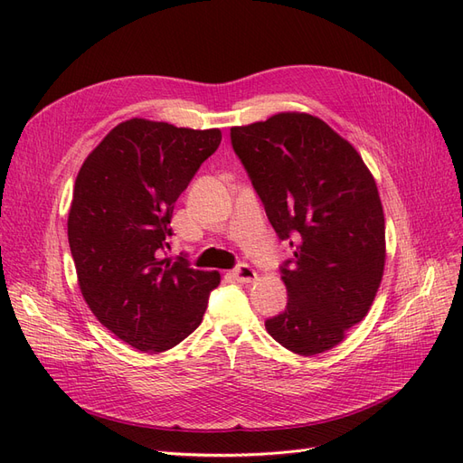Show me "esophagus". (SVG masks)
I'll return each mask as SVG.
<instances>
[{
	"mask_svg": "<svg viewBox=\"0 0 463 463\" xmlns=\"http://www.w3.org/2000/svg\"><path fill=\"white\" fill-rule=\"evenodd\" d=\"M233 278L237 279V282H243V284H249V282H255L257 279V272L250 269L249 264H240L237 269L233 270Z\"/></svg>",
	"mask_w": 463,
	"mask_h": 463,
	"instance_id": "34e87169",
	"label": "esophagus"
}]
</instances>
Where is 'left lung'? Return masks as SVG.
Instances as JSON below:
<instances>
[{"label":"left lung","instance_id":"1","mask_svg":"<svg viewBox=\"0 0 463 463\" xmlns=\"http://www.w3.org/2000/svg\"><path fill=\"white\" fill-rule=\"evenodd\" d=\"M232 145L293 259L286 311L264 322L289 352L338 345L367 317L381 286L384 213L369 167L328 123L299 111L232 128Z\"/></svg>","mask_w":463,"mask_h":463}]
</instances>
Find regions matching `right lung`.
Listing matches in <instances>:
<instances>
[{
	"label": "right lung",
	"mask_w": 463,
	"mask_h": 463,
	"mask_svg": "<svg viewBox=\"0 0 463 463\" xmlns=\"http://www.w3.org/2000/svg\"><path fill=\"white\" fill-rule=\"evenodd\" d=\"M220 129L133 118L82 162L67 235L89 309L145 354L172 349L203 322L218 272L164 259L177 197L220 146Z\"/></svg>",
	"instance_id": "1"
}]
</instances>
